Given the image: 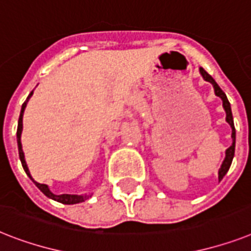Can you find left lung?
<instances>
[{
    "instance_id": "1",
    "label": "left lung",
    "mask_w": 251,
    "mask_h": 251,
    "mask_svg": "<svg viewBox=\"0 0 251 251\" xmlns=\"http://www.w3.org/2000/svg\"><path fill=\"white\" fill-rule=\"evenodd\" d=\"M200 73L202 75V77L206 81H209V82L211 83L214 86V90H215V95H218V97L221 98L222 100H223V108H225L226 111V121L231 125L232 127V146L229 147V148H227V151H226V157L225 160H223V162H222V166L221 169H219V179H223V176H225L226 174H227L228 169H229V166H231L232 164V160H233V156H235V140H236V131H235V125H233V117H232V112H231V105H229V101H228L227 97H226V94L223 93V90H222L221 87L218 86V83L214 81L213 77L209 75V73L205 71L203 68H200Z\"/></svg>"
}]
</instances>
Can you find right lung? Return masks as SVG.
<instances>
[{
	"label": "right lung",
	"mask_w": 251,
	"mask_h": 251,
	"mask_svg": "<svg viewBox=\"0 0 251 251\" xmlns=\"http://www.w3.org/2000/svg\"><path fill=\"white\" fill-rule=\"evenodd\" d=\"M32 94L33 91H30V94L28 95L26 98V100L24 101L23 105H22V111H20V116H19V121H18V130H16V138H18V148H19V157L20 161H22V165H23V169L25 170L26 175L32 179L30 176V173L28 170V166H26V162H25V158H24V152H23V148H22V142H20V136H22V130H23V113H24V108L26 105V101L32 97ZM33 180V179H32ZM34 182V180H33ZM34 184L37 185L38 188L42 191V193H45L46 196L50 197V199L55 200V201H59V202L62 203H67V205H71V203H78V202H82L85 200L87 199V196H76V195H54V193L49 189V187L46 184H41V183L34 182Z\"/></svg>",
	"instance_id": "obj_1"
}]
</instances>
